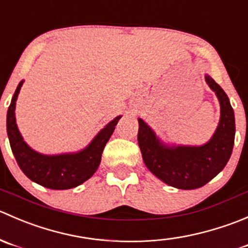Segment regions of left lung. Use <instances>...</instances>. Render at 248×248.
Masks as SVG:
<instances>
[{
	"instance_id": "left-lung-1",
	"label": "left lung",
	"mask_w": 248,
	"mask_h": 248,
	"mask_svg": "<svg viewBox=\"0 0 248 248\" xmlns=\"http://www.w3.org/2000/svg\"><path fill=\"white\" fill-rule=\"evenodd\" d=\"M205 80L220 105L219 124L207 143L166 146L139 119L137 141L144 164L159 180L178 189H197L210 182L227 165L234 146L235 118L229 99L210 76H205Z\"/></svg>"
}]
</instances>
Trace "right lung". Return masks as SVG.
<instances>
[{
    "instance_id": "1",
    "label": "right lung",
    "mask_w": 248,
    "mask_h": 248,
    "mask_svg": "<svg viewBox=\"0 0 248 248\" xmlns=\"http://www.w3.org/2000/svg\"><path fill=\"white\" fill-rule=\"evenodd\" d=\"M24 80L19 83L7 112V134L19 168L33 182L49 189H70L89 180L97 170L105 146L122 116L109 122L89 146L77 153L44 155L26 144L16 123V101Z\"/></svg>"
}]
</instances>
